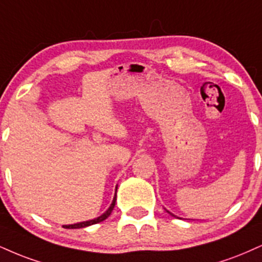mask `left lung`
Returning <instances> with one entry per match:
<instances>
[{
	"mask_svg": "<svg viewBox=\"0 0 262 262\" xmlns=\"http://www.w3.org/2000/svg\"><path fill=\"white\" fill-rule=\"evenodd\" d=\"M167 212H168V213H169V215H172V216H174V215H173V213H171V212H169V211H167Z\"/></svg>",
	"mask_w": 262,
	"mask_h": 262,
	"instance_id": "1",
	"label": "left lung"
}]
</instances>
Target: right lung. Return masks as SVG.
I'll return each mask as SVG.
<instances>
[{
    "label": "right lung",
    "mask_w": 262,
    "mask_h": 262,
    "mask_svg": "<svg viewBox=\"0 0 262 262\" xmlns=\"http://www.w3.org/2000/svg\"><path fill=\"white\" fill-rule=\"evenodd\" d=\"M116 200H117V187H116L115 198H113L111 206L108 207V210H107L105 213H102V215L99 216V217H96V219H94V220H89V221H84V222H79V223H74V225H67V226H63V227H64V228H68V229L84 228V227H88V226H91V225H96V223L105 221V220L107 219V217H108L110 215H111V212H112L113 207H115V205H116Z\"/></svg>",
    "instance_id": "right-lung-1"
}]
</instances>
